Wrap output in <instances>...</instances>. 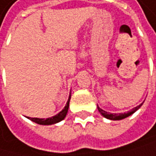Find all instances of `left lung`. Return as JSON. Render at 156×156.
Returning <instances> with one entry per match:
<instances>
[{"instance_id":"1","label":"left lung","mask_w":156,"mask_h":156,"mask_svg":"<svg viewBox=\"0 0 156 156\" xmlns=\"http://www.w3.org/2000/svg\"><path fill=\"white\" fill-rule=\"evenodd\" d=\"M142 103L140 104L139 106L135 107L134 109H132L131 111L127 112H124V113H111V112H108L106 111H103L102 109H100L98 106V112L101 113V115H103L105 118L107 119H110V120H122V119H125L128 116H130L131 114H133L136 111H138L140 107H141Z\"/></svg>"}]
</instances>
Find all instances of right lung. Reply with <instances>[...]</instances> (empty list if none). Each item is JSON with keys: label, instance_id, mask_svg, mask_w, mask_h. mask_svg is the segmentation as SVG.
Listing matches in <instances>:
<instances>
[{"label": "right lung", "instance_id": "1", "mask_svg": "<svg viewBox=\"0 0 156 156\" xmlns=\"http://www.w3.org/2000/svg\"><path fill=\"white\" fill-rule=\"evenodd\" d=\"M69 99H71V93H69V98H68V101L66 103V106L64 107V109L58 112L57 115L55 116H52V117H49V118H31V117H27L29 118L30 120H31L32 122L36 123V124H39V125H44V126H48V125H54V124H57L60 121H62L67 115V112H68V110H69Z\"/></svg>", "mask_w": 156, "mask_h": 156}]
</instances>
